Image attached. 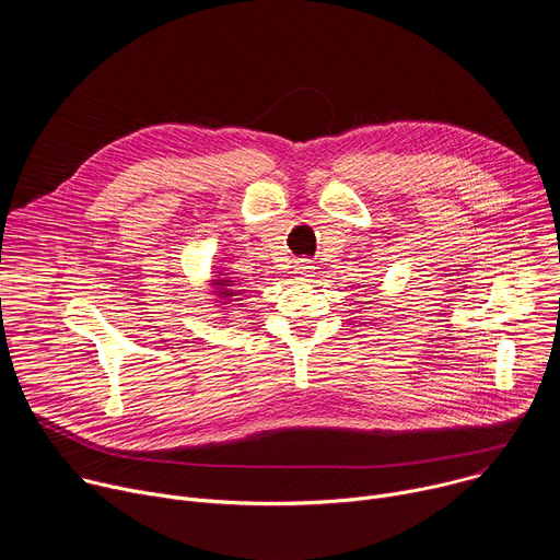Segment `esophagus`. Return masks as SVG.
<instances>
[{
  "label": "esophagus",
  "instance_id": "obj_1",
  "mask_svg": "<svg viewBox=\"0 0 560 560\" xmlns=\"http://www.w3.org/2000/svg\"><path fill=\"white\" fill-rule=\"evenodd\" d=\"M312 264L310 261H296V266H294V275H296V279L299 281H310V277H312Z\"/></svg>",
  "mask_w": 560,
  "mask_h": 560
}]
</instances>
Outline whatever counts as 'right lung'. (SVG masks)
I'll return each mask as SVG.
<instances>
[{
    "label": "right lung",
    "instance_id": "obj_1",
    "mask_svg": "<svg viewBox=\"0 0 560 560\" xmlns=\"http://www.w3.org/2000/svg\"><path fill=\"white\" fill-rule=\"evenodd\" d=\"M221 277V275H219ZM214 285H219L217 288V294H221L223 299H230V296H234V294H242V290H236V283H232L230 279H214Z\"/></svg>",
    "mask_w": 560,
    "mask_h": 560
}]
</instances>
